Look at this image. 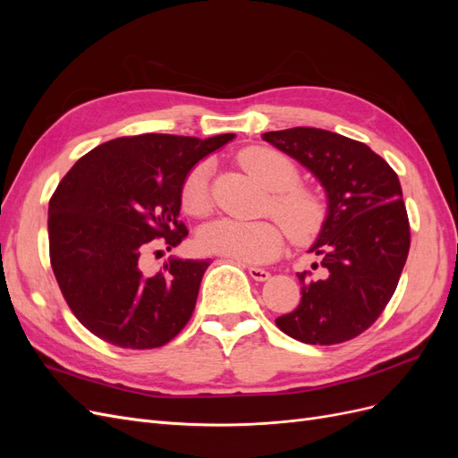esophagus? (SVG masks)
<instances>
[{"label":"esophagus","instance_id":"esophagus-1","mask_svg":"<svg viewBox=\"0 0 458 458\" xmlns=\"http://www.w3.org/2000/svg\"><path fill=\"white\" fill-rule=\"evenodd\" d=\"M248 275H250L254 281H259V283L267 281L269 276H271V273H269V271H266V269H259V267H254V266H248Z\"/></svg>","mask_w":458,"mask_h":458}]
</instances>
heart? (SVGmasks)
<instances>
[{
	"label": "heart",
	"mask_w": 458,
	"mask_h": 458,
	"mask_svg": "<svg viewBox=\"0 0 458 458\" xmlns=\"http://www.w3.org/2000/svg\"><path fill=\"white\" fill-rule=\"evenodd\" d=\"M241 162L258 182L269 189L267 210L281 221L288 237L306 242L321 231L327 206L323 197L298 182V165L284 152L271 147H250L241 152ZM182 206L191 216H206L212 206L210 168L202 162L185 177ZM204 254L224 256L241 263L269 261L283 250L284 233L275 221L217 219L204 225L197 234Z\"/></svg>",
	"instance_id": "b5f03b06"
}]
</instances>
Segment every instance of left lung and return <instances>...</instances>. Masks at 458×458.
<instances>
[{"label": "left lung", "instance_id": "8db88e82", "mask_svg": "<svg viewBox=\"0 0 458 458\" xmlns=\"http://www.w3.org/2000/svg\"><path fill=\"white\" fill-rule=\"evenodd\" d=\"M263 140L296 158L327 191L328 212L310 252L311 271L298 273L300 306L275 318L303 344L332 345L365 332L392 300L411 246L399 177L365 143L335 131L290 128Z\"/></svg>", "mask_w": 458, "mask_h": 458}]
</instances>
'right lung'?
Wrapping results in <instances>:
<instances>
[{
	"mask_svg": "<svg viewBox=\"0 0 458 458\" xmlns=\"http://www.w3.org/2000/svg\"><path fill=\"white\" fill-rule=\"evenodd\" d=\"M233 137H118L63 177L49 200V258L68 308L91 335L152 350L189 323L210 261L172 258L147 275L141 256L157 239L170 250L187 237L179 221L185 177Z\"/></svg>",
	"mask_w": 458,
	"mask_h": 458,
	"instance_id": "add662e5",
	"label": "right lung"
}]
</instances>
